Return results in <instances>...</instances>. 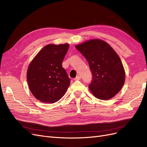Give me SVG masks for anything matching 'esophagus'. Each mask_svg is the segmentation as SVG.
<instances>
[{
    "instance_id": "obj_1",
    "label": "esophagus",
    "mask_w": 147,
    "mask_h": 147,
    "mask_svg": "<svg viewBox=\"0 0 147 147\" xmlns=\"http://www.w3.org/2000/svg\"><path fill=\"white\" fill-rule=\"evenodd\" d=\"M80 79H81L80 75H78V76H77L74 78V80H80Z\"/></svg>"
}]
</instances>
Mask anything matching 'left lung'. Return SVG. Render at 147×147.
I'll use <instances>...</instances> for the list:
<instances>
[{
    "mask_svg": "<svg viewBox=\"0 0 147 147\" xmlns=\"http://www.w3.org/2000/svg\"><path fill=\"white\" fill-rule=\"evenodd\" d=\"M88 62L92 79L89 85L96 97L112 98L121 90L125 81V72L117 53L107 43L93 39L75 47Z\"/></svg>",
    "mask_w": 147,
    "mask_h": 147,
    "instance_id": "left-lung-1",
    "label": "left lung"
}]
</instances>
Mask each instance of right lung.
<instances>
[{"instance_id":"add662e5","label":"right lung","mask_w":147,"mask_h":147,"mask_svg":"<svg viewBox=\"0 0 147 147\" xmlns=\"http://www.w3.org/2000/svg\"><path fill=\"white\" fill-rule=\"evenodd\" d=\"M69 47L68 43L49 44L30 63L27 80L31 92L38 100L55 103L65 94L70 80L62 63Z\"/></svg>"}]
</instances>
